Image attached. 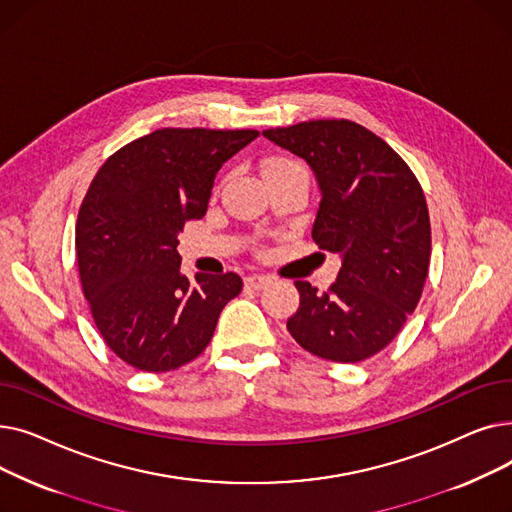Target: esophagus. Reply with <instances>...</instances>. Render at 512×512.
<instances>
[{"instance_id": "esophagus-1", "label": "esophagus", "mask_w": 512, "mask_h": 512, "mask_svg": "<svg viewBox=\"0 0 512 512\" xmlns=\"http://www.w3.org/2000/svg\"><path fill=\"white\" fill-rule=\"evenodd\" d=\"M245 284H247L249 288H253V290H261V288H265L267 284H270V278L261 276V274H253V276L245 278Z\"/></svg>"}]
</instances>
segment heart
Listing matches in <instances>:
<instances>
[{
    "mask_svg": "<svg viewBox=\"0 0 512 512\" xmlns=\"http://www.w3.org/2000/svg\"><path fill=\"white\" fill-rule=\"evenodd\" d=\"M286 170H305V166L299 164V161L288 159V157H274L265 164V178L272 174H278V172H286Z\"/></svg>",
    "mask_w": 512,
    "mask_h": 512,
    "instance_id": "obj_1",
    "label": "heart"
}]
</instances>
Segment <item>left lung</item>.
<instances>
[{"instance_id":"8db88e82","label":"left lung","mask_w":512,"mask_h":512,"mask_svg":"<svg viewBox=\"0 0 512 512\" xmlns=\"http://www.w3.org/2000/svg\"><path fill=\"white\" fill-rule=\"evenodd\" d=\"M263 137L313 168L321 188L313 240L342 257L326 292L294 282L301 305L286 328L315 357L365 361L396 338L421 299L432 255L423 188L384 139L351 120H309Z\"/></svg>"}]
</instances>
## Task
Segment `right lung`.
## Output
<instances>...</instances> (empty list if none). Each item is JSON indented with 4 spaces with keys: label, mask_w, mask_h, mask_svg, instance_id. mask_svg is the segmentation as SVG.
<instances>
[{
    "label": "right lung",
    "mask_w": 512,
    "mask_h": 512,
    "mask_svg": "<svg viewBox=\"0 0 512 512\" xmlns=\"http://www.w3.org/2000/svg\"><path fill=\"white\" fill-rule=\"evenodd\" d=\"M257 130L159 128L95 174L78 209L76 263L95 326L126 365L164 373L199 357L242 280L180 274L178 232L207 211L213 180Z\"/></svg>",
    "instance_id": "1"
}]
</instances>
